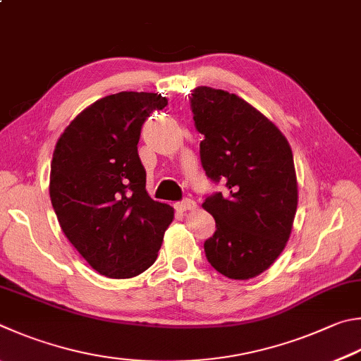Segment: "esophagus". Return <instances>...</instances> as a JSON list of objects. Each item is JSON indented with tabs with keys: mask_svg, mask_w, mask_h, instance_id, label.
Segmentation results:
<instances>
[{
	"mask_svg": "<svg viewBox=\"0 0 361 361\" xmlns=\"http://www.w3.org/2000/svg\"><path fill=\"white\" fill-rule=\"evenodd\" d=\"M175 208L178 209V212H188V209H194L195 208V202H192L191 199H185L181 202H176L175 203Z\"/></svg>",
	"mask_w": 361,
	"mask_h": 361,
	"instance_id": "34e87169",
	"label": "esophagus"
}]
</instances>
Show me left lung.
Returning a JSON list of instances; mask_svg holds the SVG:
<instances>
[{"label":"left lung","mask_w":361,"mask_h":361,"mask_svg":"<svg viewBox=\"0 0 361 361\" xmlns=\"http://www.w3.org/2000/svg\"><path fill=\"white\" fill-rule=\"evenodd\" d=\"M189 99L203 135L202 167L224 186L202 203L216 221L203 243L207 260L227 278L251 279L270 268L290 237L298 203L290 145L237 94L197 87Z\"/></svg>","instance_id":"left-lung-1"}]
</instances>
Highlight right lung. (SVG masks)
I'll use <instances>...</instances> for the list:
<instances>
[{"instance_id":"add662e5","label":"right lung","mask_w":361,"mask_h":361,"mask_svg":"<svg viewBox=\"0 0 361 361\" xmlns=\"http://www.w3.org/2000/svg\"><path fill=\"white\" fill-rule=\"evenodd\" d=\"M167 99L121 91L91 104L64 129L50 170V200L64 235L91 268L134 278L154 264L173 208L147 192L137 152L143 123Z\"/></svg>"}]
</instances>
